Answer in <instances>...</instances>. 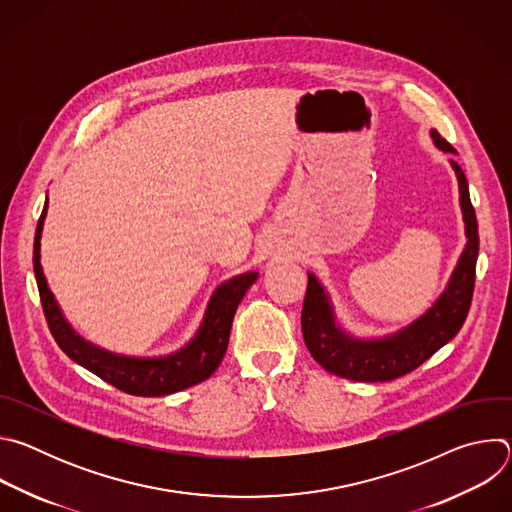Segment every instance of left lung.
<instances>
[{"label":"left lung","instance_id":"obj_1","mask_svg":"<svg viewBox=\"0 0 512 512\" xmlns=\"http://www.w3.org/2000/svg\"><path fill=\"white\" fill-rule=\"evenodd\" d=\"M431 139L442 152L456 154L452 145L435 129H431ZM450 164L458 176L460 206L468 241L446 291L421 318L385 338H352L336 324L330 298L322 283L308 273V289L302 308V332L310 354L328 373L364 383L399 379L415 371L431 354L448 344L466 322L474 296L480 239L476 212L470 202L468 180L458 162L450 160Z\"/></svg>","mask_w":512,"mask_h":512}]
</instances>
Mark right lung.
<instances>
[{"instance_id": "obj_1", "label": "right lung", "mask_w": 512, "mask_h": 512, "mask_svg": "<svg viewBox=\"0 0 512 512\" xmlns=\"http://www.w3.org/2000/svg\"><path fill=\"white\" fill-rule=\"evenodd\" d=\"M46 208L48 198L34 237V273L48 328L62 352L105 383L135 397H162L206 381L218 369L227 352L237 306L247 294V289L255 283L257 273L249 271L237 275L216 287L196 336L182 350L160 358H131L113 354L87 342L72 330L64 320L52 291L48 289L40 265V237Z\"/></svg>"}]
</instances>
